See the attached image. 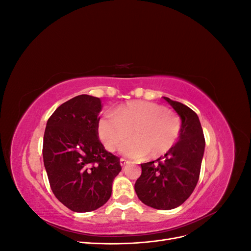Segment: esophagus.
<instances>
[{
	"label": "esophagus",
	"mask_w": 251,
	"mask_h": 251,
	"mask_svg": "<svg viewBox=\"0 0 251 251\" xmlns=\"http://www.w3.org/2000/svg\"><path fill=\"white\" fill-rule=\"evenodd\" d=\"M126 164H127V161L126 160V159L121 158V159H120V165H121V166H126Z\"/></svg>",
	"instance_id": "esophagus-1"
}]
</instances>
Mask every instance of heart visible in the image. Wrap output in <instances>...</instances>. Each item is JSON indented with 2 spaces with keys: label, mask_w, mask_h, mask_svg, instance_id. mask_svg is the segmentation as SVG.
I'll return each mask as SVG.
<instances>
[{
  "label": "heart",
  "mask_w": 251,
  "mask_h": 251,
  "mask_svg": "<svg viewBox=\"0 0 251 251\" xmlns=\"http://www.w3.org/2000/svg\"><path fill=\"white\" fill-rule=\"evenodd\" d=\"M180 120L161 104L135 100L120 105L115 113L105 112L98 120V137L104 148L114 151L130 133L133 137L120 147V153L142 160L160 157L173 149L180 135Z\"/></svg>",
  "instance_id": "1"
}]
</instances>
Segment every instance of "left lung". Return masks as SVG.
Masks as SVG:
<instances>
[{
  "instance_id": "8db88e82",
  "label": "left lung",
  "mask_w": 251,
  "mask_h": 251,
  "mask_svg": "<svg viewBox=\"0 0 251 251\" xmlns=\"http://www.w3.org/2000/svg\"><path fill=\"white\" fill-rule=\"evenodd\" d=\"M163 98L181 118L179 141L168 154L141 164L135 192L148 206L170 210L188 199L198 183L205 139L199 117L191 108Z\"/></svg>"
}]
</instances>
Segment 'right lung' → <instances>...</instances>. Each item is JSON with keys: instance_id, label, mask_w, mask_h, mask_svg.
<instances>
[{"instance_id": "1", "label": "right lung", "mask_w": 251, "mask_h": 251, "mask_svg": "<svg viewBox=\"0 0 251 251\" xmlns=\"http://www.w3.org/2000/svg\"><path fill=\"white\" fill-rule=\"evenodd\" d=\"M98 97L78 95L60 104L47 121L43 159L53 194L75 212L101 207L121 171L119 158L98 139Z\"/></svg>"}]
</instances>
